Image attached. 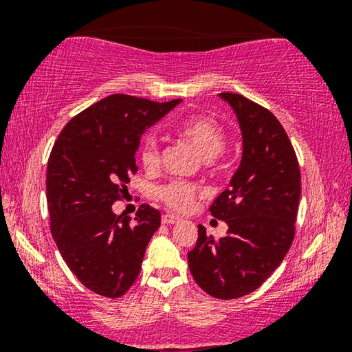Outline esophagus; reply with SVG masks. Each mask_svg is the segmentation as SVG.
Instances as JSON below:
<instances>
[{
	"mask_svg": "<svg viewBox=\"0 0 352 352\" xmlns=\"http://www.w3.org/2000/svg\"><path fill=\"white\" fill-rule=\"evenodd\" d=\"M162 223L163 224H176V223H179V216H175V214H171V213H166V214H163L162 216Z\"/></svg>",
	"mask_w": 352,
	"mask_h": 352,
	"instance_id": "1",
	"label": "esophagus"
}]
</instances>
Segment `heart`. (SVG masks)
Masks as SVG:
<instances>
[{"label": "heart", "instance_id": "obj_1", "mask_svg": "<svg viewBox=\"0 0 352 352\" xmlns=\"http://www.w3.org/2000/svg\"><path fill=\"white\" fill-rule=\"evenodd\" d=\"M176 134L184 141L190 142L206 162H213L218 153L223 152L226 144V133L223 124L210 115H192L176 123ZM160 144L157 136L147 134L139 146V160L148 171L157 170L160 165ZM201 192L200 186L187 181H171L162 186L158 195L163 204L176 211H187L194 204L195 197Z\"/></svg>", "mask_w": 352, "mask_h": 352}]
</instances>
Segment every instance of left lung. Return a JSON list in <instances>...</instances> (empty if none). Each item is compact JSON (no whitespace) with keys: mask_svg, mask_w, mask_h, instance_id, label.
I'll use <instances>...</instances> for the list:
<instances>
[{"mask_svg":"<svg viewBox=\"0 0 352 352\" xmlns=\"http://www.w3.org/2000/svg\"><path fill=\"white\" fill-rule=\"evenodd\" d=\"M219 96L234 109L243 139L240 166L210 206L229 229L214 239L199 226L187 259L201 290L234 300L261 287L290 250L301 175L290 139L272 112L242 94Z\"/></svg>","mask_w":352,"mask_h":352,"instance_id":"1","label":"left lung"}]
</instances>
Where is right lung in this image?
Wrapping results in <instances>:
<instances>
[{
    "label": "right lung",
    "mask_w": 352,
    "mask_h": 352,
    "mask_svg": "<svg viewBox=\"0 0 352 352\" xmlns=\"http://www.w3.org/2000/svg\"><path fill=\"white\" fill-rule=\"evenodd\" d=\"M112 94L65 124L46 173L51 234L76 278L100 296L126 293L141 271L147 243L160 228V211L141 205L136 218L115 214L138 171L142 133L179 104Z\"/></svg>",
    "instance_id": "add662e5"
}]
</instances>
